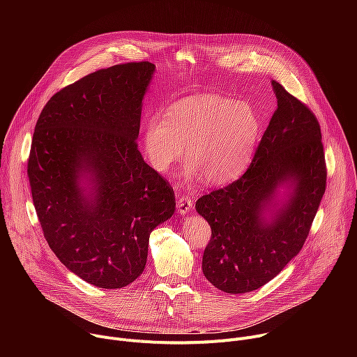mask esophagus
Listing matches in <instances>:
<instances>
[{"instance_id": "obj_1", "label": "esophagus", "mask_w": 357, "mask_h": 357, "mask_svg": "<svg viewBox=\"0 0 357 357\" xmlns=\"http://www.w3.org/2000/svg\"><path fill=\"white\" fill-rule=\"evenodd\" d=\"M192 203H193V200H192L189 196H181V197L178 199V203H176L178 213H179V215H186L188 212H190Z\"/></svg>"}]
</instances>
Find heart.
I'll return each mask as SVG.
<instances>
[{"label":"heart","mask_w":357,"mask_h":357,"mask_svg":"<svg viewBox=\"0 0 357 357\" xmlns=\"http://www.w3.org/2000/svg\"><path fill=\"white\" fill-rule=\"evenodd\" d=\"M259 117L248 105L199 94L178 100L167 119L152 117L146 123L145 148L157 171L167 172L183 154L195 164L189 175L199 171L209 183L225 185L247 168L259 139Z\"/></svg>","instance_id":"heart-1"}]
</instances>
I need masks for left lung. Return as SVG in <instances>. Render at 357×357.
I'll list each match as a JSON object with an SVG mask.
<instances>
[{
	"label": "left lung",
	"instance_id": "1",
	"mask_svg": "<svg viewBox=\"0 0 357 357\" xmlns=\"http://www.w3.org/2000/svg\"><path fill=\"white\" fill-rule=\"evenodd\" d=\"M277 109L248 169L234 182L197 199L196 211L212 229L202 270L227 294L271 281L301 251L326 189L321 126L311 109L271 80ZM291 180L290 202L271 222L262 211L275 188Z\"/></svg>",
	"mask_w": 357,
	"mask_h": 357
}]
</instances>
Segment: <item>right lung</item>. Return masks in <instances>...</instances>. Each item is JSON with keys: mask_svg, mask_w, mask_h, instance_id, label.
Wrapping results in <instances>:
<instances>
[{"mask_svg": "<svg viewBox=\"0 0 357 357\" xmlns=\"http://www.w3.org/2000/svg\"><path fill=\"white\" fill-rule=\"evenodd\" d=\"M154 70L145 61L96 70L50 97L35 126L28 178L43 237L63 266L98 288L137 280L151 231L175 212L172 186L137 144ZM86 170L93 199L77 182Z\"/></svg>", "mask_w": 357, "mask_h": 357, "instance_id": "1", "label": "right lung"}]
</instances>
